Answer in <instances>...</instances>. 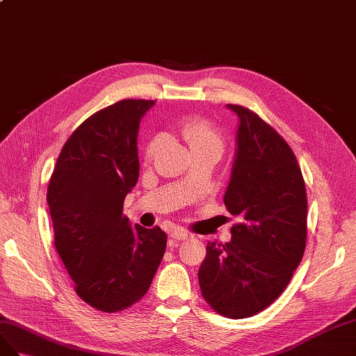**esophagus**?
Segmentation results:
<instances>
[{
	"label": "esophagus",
	"instance_id": "34e87169",
	"mask_svg": "<svg viewBox=\"0 0 356 356\" xmlns=\"http://www.w3.org/2000/svg\"><path fill=\"white\" fill-rule=\"evenodd\" d=\"M170 237L172 238V240H188L189 237H191V234L188 231H185V229H181V228H177V229H175L170 234Z\"/></svg>",
	"mask_w": 356,
	"mask_h": 356
}]
</instances>
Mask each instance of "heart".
<instances>
[{
	"label": "heart",
	"instance_id": "b5f03b06",
	"mask_svg": "<svg viewBox=\"0 0 356 356\" xmlns=\"http://www.w3.org/2000/svg\"><path fill=\"white\" fill-rule=\"evenodd\" d=\"M180 133H181V137H184L188 143L191 152L204 150V149H213L219 152V154L222 152L223 138H222L220 131L216 127H213L207 120L191 119L185 122L184 127L180 129ZM158 146H159L158 138H154L150 141L146 150L147 161H150V158L155 155Z\"/></svg>",
	"mask_w": 356,
	"mask_h": 356
}]
</instances>
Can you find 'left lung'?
Returning a JSON list of instances; mask_svg holds the SVG:
<instances>
[{
  "instance_id": "1",
  "label": "left lung",
  "mask_w": 356,
  "mask_h": 356,
  "mask_svg": "<svg viewBox=\"0 0 356 356\" xmlns=\"http://www.w3.org/2000/svg\"><path fill=\"white\" fill-rule=\"evenodd\" d=\"M238 118L223 202L240 223L231 241L207 243L198 270L204 300L231 319L250 318L285 291L301 262L307 197L293 152L257 113L227 104Z\"/></svg>"
}]
</instances>
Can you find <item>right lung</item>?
I'll use <instances>...</instances> for the list:
<instances>
[{"mask_svg": "<svg viewBox=\"0 0 356 356\" xmlns=\"http://www.w3.org/2000/svg\"><path fill=\"white\" fill-rule=\"evenodd\" d=\"M154 106L122 99L88 118L67 140L49 181L59 258L77 296L107 313L143 298L167 246L159 227H133L122 216L140 175V120Z\"/></svg>", "mask_w": 356, "mask_h": 356, "instance_id": "add662e5", "label": "right lung"}]
</instances>
